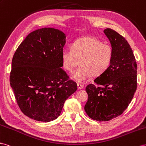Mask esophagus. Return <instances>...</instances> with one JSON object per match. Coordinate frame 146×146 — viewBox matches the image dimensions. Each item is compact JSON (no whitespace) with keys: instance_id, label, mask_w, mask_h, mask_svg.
<instances>
[{"instance_id":"obj_1","label":"esophagus","mask_w":146,"mask_h":146,"mask_svg":"<svg viewBox=\"0 0 146 146\" xmlns=\"http://www.w3.org/2000/svg\"><path fill=\"white\" fill-rule=\"evenodd\" d=\"M77 86H78V89H81L84 88V85L81 84V83H78L77 84Z\"/></svg>"}]
</instances>
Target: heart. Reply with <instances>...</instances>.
I'll list each match as a JSON object with an SVG mask.
<instances>
[{"label": "heart", "instance_id": "b5f03b06", "mask_svg": "<svg viewBox=\"0 0 146 146\" xmlns=\"http://www.w3.org/2000/svg\"><path fill=\"white\" fill-rule=\"evenodd\" d=\"M112 57L113 49L109 44L94 37H86L76 40L71 49L63 51L62 61L63 68L69 72H73L81 61V66L72 77L78 82H84L92 74L96 76L105 72Z\"/></svg>", "mask_w": 146, "mask_h": 146}]
</instances>
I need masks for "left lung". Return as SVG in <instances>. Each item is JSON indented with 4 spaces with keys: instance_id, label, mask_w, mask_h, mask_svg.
Returning a JSON list of instances; mask_svg holds the SVG:
<instances>
[{
    "instance_id": "obj_1",
    "label": "left lung",
    "mask_w": 146,
    "mask_h": 146,
    "mask_svg": "<svg viewBox=\"0 0 146 146\" xmlns=\"http://www.w3.org/2000/svg\"><path fill=\"white\" fill-rule=\"evenodd\" d=\"M113 49L109 68L86 88L88 99L84 106L91 118L106 121L122 114L133 98L137 88V64L127 40L110 28L104 31Z\"/></svg>"
}]
</instances>
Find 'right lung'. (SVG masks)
Listing matches in <instances>:
<instances>
[{
	"instance_id": "obj_1",
	"label": "right lung",
	"mask_w": 146,
	"mask_h": 146,
	"mask_svg": "<svg viewBox=\"0 0 146 146\" xmlns=\"http://www.w3.org/2000/svg\"><path fill=\"white\" fill-rule=\"evenodd\" d=\"M66 35L44 28L31 32L18 47L12 59L10 83L21 111L36 121L57 118L65 100L77 90L68 80L62 55Z\"/></svg>"
}]
</instances>
